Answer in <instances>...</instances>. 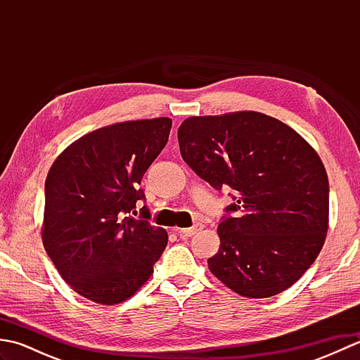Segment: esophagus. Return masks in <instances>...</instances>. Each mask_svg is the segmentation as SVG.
<instances>
[{"label": "esophagus", "instance_id": "esophagus-1", "mask_svg": "<svg viewBox=\"0 0 360 360\" xmlns=\"http://www.w3.org/2000/svg\"><path fill=\"white\" fill-rule=\"evenodd\" d=\"M202 229V224H195L192 227H187V229H174V232L178 233L182 238H188V236H193L195 233H198Z\"/></svg>", "mask_w": 360, "mask_h": 360}]
</instances>
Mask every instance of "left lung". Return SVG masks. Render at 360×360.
Listing matches in <instances>:
<instances>
[{"label": "left lung", "instance_id": "8db88e82", "mask_svg": "<svg viewBox=\"0 0 360 360\" xmlns=\"http://www.w3.org/2000/svg\"><path fill=\"white\" fill-rule=\"evenodd\" d=\"M181 156L215 190H232L210 272L236 294L277 295L309 269L328 231L330 184L317 153L283 122L255 111L188 117Z\"/></svg>", "mask_w": 360, "mask_h": 360}]
</instances>
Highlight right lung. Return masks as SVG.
<instances>
[{
    "mask_svg": "<svg viewBox=\"0 0 360 360\" xmlns=\"http://www.w3.org/2000/svg\"><path fill=\"white\" fill-rule=\"evenodd\" d=\"M170 128L167 117L98 128L71 143L51 167L43 244L63 280L88 300H127L162 255L168 236L150 224L139 184Z\"/></svg>",
    "mask_w": 360,
    "mask_h": 360,
    "instance_id": "obj_1",
    "label": "right lung"
}]
</instances>
